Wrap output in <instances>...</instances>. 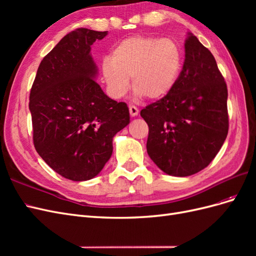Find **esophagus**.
Masks as SVG:
<instances>
[{
	"label": "esophagus",
	"mask_w": 256,
	"mask_h": 256,
	"mask_svg": "<svg viewBox=\"0 0 256 256\" xmlns=\"http://www.w3.org/2000/svg\"><path fill=\"white\" fill-rule=\"evenodd\" d=\"M129 112H130V115L132 116V118H134V116L138 114V109L136 106H129Z\"/></svg>",
	"instance_id": "1"
}]
</instances>
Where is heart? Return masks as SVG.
<instances>
[{
    "label": "heart",
    "mask_w": 256,
    "mask_h": 256,
    "mask_svg": "<svg viewBox=\"0 0 256 256\" xmlns=\"http://www.w3.org/2000/svg\"><path fill=\"white\" fill-rule=\"evenodd\" d=\"M182 64V50L173 38L136 35L115 46L102 60V72L113 97L126 95L131 78L138 96L156 100L174 88Z\"/></svg>",
    "instance_id": "b5f03b06"
}]
</instances>
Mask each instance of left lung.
<instances>
[{"mask_svg": "<svg viewBox=\"0 0 256 256\" xmlns=\"http://www.w3.org/2000/svg\"><path fill=\"white\" fill-rule=\"evenodd\" d=\"M174 88L141 111L150 128L146 148L164 173L184 177L205 168L228 132V88L216 62L188 33Z\"/></svg>", "mask_w": 256, "mask_h": 256, "instance_id": "obj_1", "label": "left lung"}]
</instances>
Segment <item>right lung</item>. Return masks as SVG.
<instances>
[{"label":"right lung","instance_id":"obj_1","mask_svg":"<svg viewBox=\"0 0 256 256\" xmlns=\"http://www.w3.org/2000/svg\"><path fill=\"white\" fill-rule=\"evenodd\" d=\"M108 34L76 28L44 58L30 88L33 141L53 171L74 182L97 176L111 158L114 136L130 122L125 102L94 80L90 46Z\"/></svg>","mask_w":256,"mask_h":256}]
</instances>
